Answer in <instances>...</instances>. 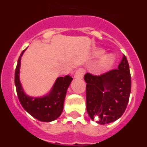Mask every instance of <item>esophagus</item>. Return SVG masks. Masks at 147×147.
<instances>
[{"instance_id":"34e87169","label":"esophagus","mask_w":147,"mask_h":147,"mask_svg":"<svg viewBox=\"0 0 147 147\" xmlns=\"http://www.w3.org/2000/svg\"><path fill=\"white\" fill-rule=\"evenodd\" d=\"M83 75H84V71H83L82 69H78L77 71L75 72L74 74V77L76 79H82Z\"/></svg>"}]
</instances>
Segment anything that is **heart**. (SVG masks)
Wrapping results in <instances>:
<instances>
[{"instance_id":"1","label":"heart","mask_w":147,"mask_h":147,"mask_svg":"<svg viewBox=\"0 0 147 147\" xmlns=\"http://www.w3.org/2000/svg\"><path fill=\"white\" fill-rule=\"evenodd\" d=\"M104 53V50L102 49H98L96 50L94 52V54L97 57L102 55ZM114 62H115V57L112 54H106L103 55V57L101 59V62L100 64L103 68H109L110 67L113 65Z\"/></svg>"}]
</instances>
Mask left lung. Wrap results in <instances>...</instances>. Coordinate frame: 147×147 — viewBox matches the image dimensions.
<instances>
[{
    "label": "left lung",
    "instance_id": "left-lung-1",
    "mask_svg": "<svg viewBox=\"0 0 147 147\" xmlns=\"http://www.w3.org/2000/svg\"><path fill=\"white\" fill-rule=\"evenodd\" d=\"M84 80L90 118L99 124L118 120L125 111L131 91L130 72L125 56L118 69L98 76L86 74Z\"/></svg>",
    "mask_w": 147,
    "mask_h": 147
}]
</instances>
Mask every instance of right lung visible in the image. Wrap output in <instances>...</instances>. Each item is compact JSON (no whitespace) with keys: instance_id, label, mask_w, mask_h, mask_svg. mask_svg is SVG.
<instances>
[{"instance_id":"1","label":"right lung","mask_w":147,"mask_h":147,"mask_svg":"<svg viewBox=\"0 0 147 147\" xmlns=\"http://www.w3.org/2000/svg\"><path fill=\"white\" fill-rule=\"evenodd\" d=\"M26 50L20 54L15 70V82L19 101L24 110L36 119L43 122L53 121L62 114L67 90L73 78L70 76L58 77L50 91L41 96L26 94L20 80V61Z\"/></svg>"}]
</instances>
